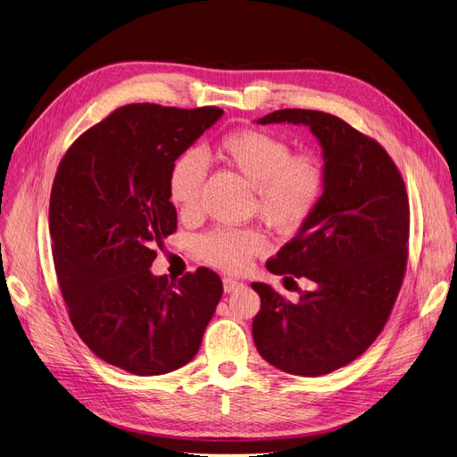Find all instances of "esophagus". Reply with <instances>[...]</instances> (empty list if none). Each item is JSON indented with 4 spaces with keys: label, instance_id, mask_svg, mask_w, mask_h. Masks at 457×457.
Segmentation results:
<instances>
[{
    "label": "esophagus",
    "instance_id": "obj_1",
    "mask_svg": "<svg viewBox=\"0 0 457 457\" xmlns=\"http://www.w3.org/2000/svg\"><path fill=\"white\" fill-rule=\"evenodd\" d=\"M222 281H224V293H233L235 289H238V287L243 285L241 281H238V279H233V278H224Z\"/></svg>",
    "mask_w": 457,
    "mask_h": 457
}]
</instances>
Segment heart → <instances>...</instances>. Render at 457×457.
Here are the masks:
<instances>
[{
  "label": "heart",
  "mask_w": 457,
  "mask_h": 457,
  "mask_svg": "<svg viewBox=\"0 0 457 457\" xmlns=\"http://www.w3.org/2000/svg\"><path fill=\"white\" fill-rule=\"evenodd\" d=\"M214 155L253 187L252 211L279 231H298L322 202V161L311 152L293 154L291 144L278 135L262 129L231 131L216 142ZM205 174L198 150H185L172 161L166 188L179 214H198ZM265 248V235L252 228H216L198 241L200 257L226 272H243Z\"/></svg>",
  "instance_id": "heart-1"
}]
</instances>
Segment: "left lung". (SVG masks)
Segmentation results:
<instances>
[{
    "mask_svg": "<svg viewBox=\"0 0 457 457\" xmlns=\"http://www.w3.org/2000/svg\"><path fill=\"white\" fill-rule=\"evenodd\" d=\"M281 122L303 124L319 138L326 190L298 235L267 261L285 283L307 279L311 289L293 303L252 283L261 296L252 333L270 365L315 378L352 363L386 326L407 267L410 202L381 144L339 116L281 109L257 120Z\"/></svg>",
    "mask_w": 457,
    "mask_h": 457,
    "instance_id": "1",
    "label": "left lung"
}]
</instances>
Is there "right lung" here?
<instances>
[{"mask_svg":"<svg viewBox=\"0 0 457 457\" xmlns=\"http://www.w3.org/2000/svg\"><path fill=\"white\" fill-rule=\"evenodd\" d=\"M224 114L131 104L87 129L59 162L50 196L54 262L68 317L105 363L137 376L187 365L222 298L200 267L178 281L150 267L178 229L172 161Z\"/></svg>","mask_w":457,"mask_h":457,"instance_id":"1","label":"right lung"}]
</instances>
